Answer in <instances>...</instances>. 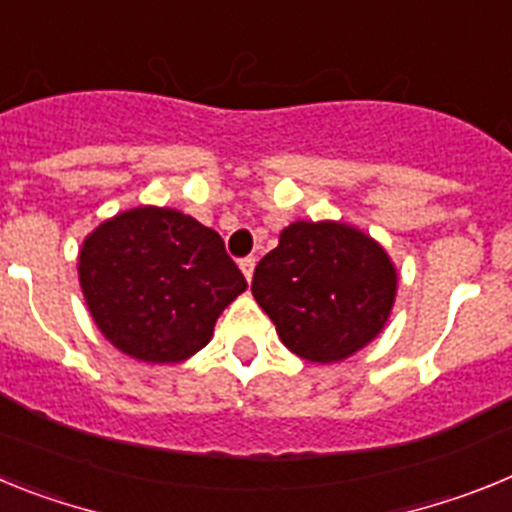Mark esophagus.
Segmentation results:
<instances>
[{
    "instance_id": "34e87169",
    "label": "esophagus",
    "mask_w": 512,
    "mask_h": 512,
    "mask_svg": "<svg viewBox=\"0 0 512 512\" xmlns=\"http://www.w3.org/2000/svg\"><path fill=\"white\" fill-rule=\"evenodd\" d=\"M253 269H256V259H253V256H246V259H241V271H243V277H246L248 282H251V277H253Z\"/></svg>"
}]
</instances>
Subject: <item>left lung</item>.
I'll return each instance as SVG.
<instances>
[{"label": "left lung", "instance_id": "1", "mask_svg": "<svg viewBox=\"0 0 512 512\" xmlns=\"http://www.w3.org/2000/svg\"><path fill=\"white\" fill-rule=\"evenodd\" d=\"M251 292L292 354L330 364L356 354L390 318V256L343 223H292L253 271Z\"/></svg>", "mask_w": 512, "mask_h": 512}]
</instances>
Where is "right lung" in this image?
<instances>
[{"label": "right lung", "instance_id": "right-lung-1", "mask_svg": "<svg viewBox=\"0 0 512 512\" xmlns=\"http://www.w3.org/2000/svg\"><path fill=\"white\" fill-rule=\"evenodd\" d=\"M89 312L122 354L174 364L207 346L217 315L246 289L223 238L166 207L99 225L79 253Z\"/></svg>", "mask_w": 512, "mask_h": 512}]
</instances>
